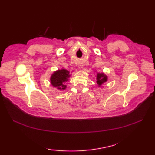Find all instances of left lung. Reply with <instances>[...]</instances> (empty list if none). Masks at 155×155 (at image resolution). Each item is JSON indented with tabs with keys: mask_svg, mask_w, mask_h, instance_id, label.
<instances>
[{
	"mask_svg": "<svg viewBox=\"0 0 155 155\" xmlns=\"http://www.w3.org/2000/svg\"><path fill=\"white\" fill-rule=\"evenodd\" d=\"M107 77L104 73H97V83L98 86H101L105 82L107 81Z\"/></svg>",
	"mask_w": 155,
	"mask_h": 155,
	"instance_id": "left-lung-1",
	"label": "left lung"
}]
</instances>
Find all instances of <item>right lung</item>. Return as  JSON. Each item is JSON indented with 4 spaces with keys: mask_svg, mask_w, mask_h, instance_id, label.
Segmentation results:
<instances>
[{
    "mask_svg": "<svg viewBox=\"0 0 155 155\" xmlns=\"http://www.w3.org/2000/svg\"><path fill=\"white\" fill-rule=\"evenodd\" d=\"M71 74L66 69H61L53 72L51 77V83L52 87L57 88L59 90H64L67 88V83Z\"/></svg>",
    "mask_w": 155,
    "mask_h": 155,
    "instance_id": "add662e5",
    "label": "right lung"
}]
</instances>
